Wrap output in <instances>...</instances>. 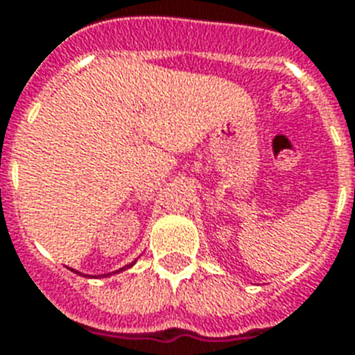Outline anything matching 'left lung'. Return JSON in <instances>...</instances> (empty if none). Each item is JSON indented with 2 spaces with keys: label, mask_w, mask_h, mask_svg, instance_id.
Here are the masks:
<instances>
[{
  "label": "left lung",
  "mask_w": 355,
  "mask_h": 355,
  "mask_svg": "<svg viewBox=\"0 0 355 355\" xmlns=\"http://www.w3.org/2000/svg\"><path fill=\"white\" fill-rule=\"evenodd\" d=\"M354 195H355V189H354Z\"/></svg>",
  "instance_id": "1"
}]
</instances>
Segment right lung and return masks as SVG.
<instances>
[{
  "label": "right lung",
  "instance_id": "1",
  "mask_svg": "<svg viewBox=\"0 0 355 355\" xmlns=\"http://www.w3.org/2000/svg\"><path fill=\"white\" fill-rule=\"evenodd\" d=\"M130 265H132V263H130ZM130 265H128V267H130ZM101 276H108V275H101Z\"/></svg>",
  "mask_w": 355,
  "mask_h": 355
}]
</instances>
